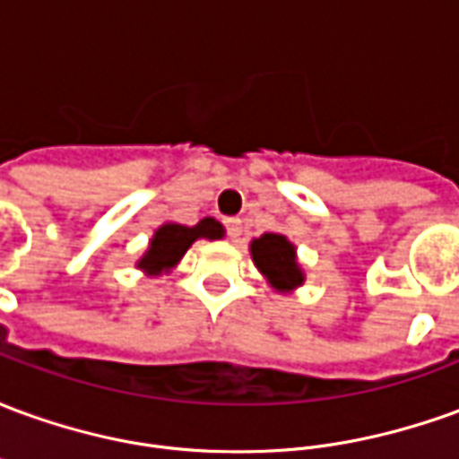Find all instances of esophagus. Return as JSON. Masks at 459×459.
Returning <instances> with one entry per match:
<instances>
[{
  "label": "esophagus",
  "instance_id": "34e87169",
  "mask_svg": "<svg viewBox=\"0 0 459 459\" xmlns=\"http://www.w3.org/2000/svg\"><path fill=\"white\" fill-rule=\"evenodd\" d=\"M223 226H226V236H229L230 240L240 238V233H243V223H240V219H229Z\"/></svg>",
  "mask_w": 459,
  "mask_h": 459
}]
</instances>
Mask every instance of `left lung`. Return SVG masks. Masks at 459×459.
Listing matches in <instances>:
<instances>
[{"mask_svg":"<svg viewBox=\"0 0 459 459\" xmlns=\"http://www.w3.org/2000/svg\"><path fill=\"white\" fill-rule=\"evenodd\" d=\"M253 260L260 273L280 290H292L302 285V270L295 260V248L285 236L278 233H265L250 246Z\"/></svg>","mask_w":459,"mask_h":459,"instance_id":"8db88e82","label":"left lung"}]
</instances>
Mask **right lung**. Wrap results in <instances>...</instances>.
I'll list each match as a JSON object with an SVG mask.
<instances>
[{
    "label": "right lung",
    "instance_id": "1",
    "mask_svg": "<svg viewBox=\"0 0 459 459\" xmlns=\"http://www.w3.org/2000/svg\"><path fill=\"white\" fill-rule=\"evenodd\" d=\"M223 226L219 221L204 219L196 226H181V223H167L161 226L150 243V250L140 260V268L147 273H161V270L177 265V260L186 253L196 238H221Z\"/></svg>",
    "mask_w": 459,
    "mask_h": 459
}]
</instances>
